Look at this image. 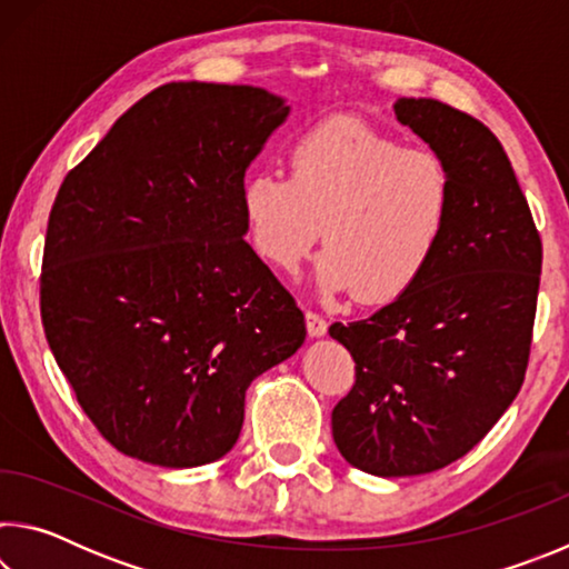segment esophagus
I'll list each match as a JSON object with an SVG mask.
<instances>
[{
	"label": "esophagus",
	"mask_w": 569,
	"mask_h": 569,
	"mask_svg": "<svg viewBox=\"0 0 569 569\" xmlns=\"http://www.w3.org/2000/svg\"><path fill=\"white\" fill-rule=\"evenodd\" d=\"M306 331L311 339H319L326 331H329V323H326L323 316L313 313V311H306Z\"/></svg>",
	"instance_id": "34e87169"
}]
</instances>
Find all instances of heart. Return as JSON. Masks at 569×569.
Masks as SVG:
<instances>
[{"label": "heart", "instance_id": "heart-1", "mask_svg": "<svg viewBox=\"0 0 569 569\" xmlns=\"http://www.w3.org/2000/svg\"><path fill=\"white\" fill-rule=\"evenodd\" d=\"M291 176L250 172L240 206L266 263L296 273L316 240L323 293L383 303L417 286L445 243L455 180L435 150L407 148L359 118H329L288 150Z\"/></svg>", "mask_w": 569, "mask_h": 569}]
</instances>
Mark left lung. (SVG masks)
<instances>
[{
  "mask_svg": "<svg viewBox=\"0 0 569 569\" xmlns=\"http://www.w3.org/2000/svg\"><path fill=\"white\" fill-rule=\"evenodd\" d=\"M393 114L449 166L455 213L411 291L329 329L356 361L331 429L351 467L413 477L465 457L522 389L542 240L487 124L429 98H399Z\"/></svg>",
  "mask_w": 569,
  "mask_h": 569,
  "instance_id": "left-lung-1",
  "label": "left lung"
}]
</instances>
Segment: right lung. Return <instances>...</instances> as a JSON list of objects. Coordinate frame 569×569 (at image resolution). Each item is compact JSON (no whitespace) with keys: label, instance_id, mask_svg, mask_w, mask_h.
Wrapping results in <instances>:
<instances>
[{"label":"right lung","instance_id":"right-lung-1","mask_svg":"<svg viewBox=\"0 0 569 569\" xmlns=\"http://www.w3.org/2000/svg\"><path fill=\"white\" fill-rule=\"evenodd\" d=\"M250 84L168 82L67 172L40 311L54 361L110 445L186 469L228 455L246 389L306 323L243 236L240 188L288 118Z\"/></svg>","mask_w":569,"mask_h":569}]
</instances>
